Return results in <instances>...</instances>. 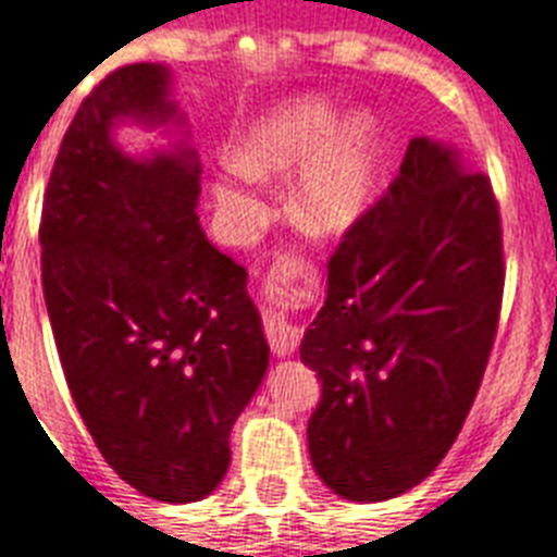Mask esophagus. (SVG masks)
<instances>
[{
	"label": "esophagus",
	"instance_id": "1",
	"mask_svg": "<svg viewBox=\"0 0 557 557\" xmlns=\"http://www.w3.org/2000/svg\"><path fill=\"white\" fill-rule=\"evenodd\" d=\"M265 337H269L271 351H274L277 357L294 355V349L300 346V329L288 323V320H280V318L265 320Z\"/></svg>",
	"mask_w": 557,
	"mask_h": 557
}]
</instances>
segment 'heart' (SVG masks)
Returning a JSON list of instances; mask_svg holds the SVG:
<instances>
[{"instance_id":"obj_1","label":"heart","mask_w":557,"mask_h":557,"mask_svg":"<svg viewBox=\"0 0 557 557\" xmlns=\"http://www.w3.org/2000/svg\"><path fill=\"white\" fill-rule=\"evenodd\" d=\"M311 159L310 163L308 160ZM292 211L311 234H341L372 200L377 183V137L369 116H351L337 131V116L320 99L280 108L251 128L232 180L216 185V208L225 223L248 232L263 216L257 176L292 174Z\"/></svg>"}]
</instances>
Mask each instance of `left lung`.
<instances>
[{
  "label": "left lung",
  "instance_id": "1",
  "mask_svg": "<svg viewBox=\"0 0 557 557\" xmlns=\"http://www.w3.org/2000/svg\"><path fill=\"white\" fill-rule=\"evenodd\" d=\"M504 274L490 176L411 139L395 183L334 248L300 343L323 383L309 455L334 495L374 504L435 472L490 363Z\"/></svg>",
  "mask_w": 557,
  "mask_h": 557
}]
</instances>
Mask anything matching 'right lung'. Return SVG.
Returning <instances> with one entry per match:
<instances>
[{"instance_id":"add662e5","label":"right lung","mask_w":557,"mask_h":557,"mask_svg":"<svg viewBox=\"0 0 557 557\" xmlns=\"http://www.w3.org/2000/svg\"><path fill=\"white\" fill-rule=\"evenodd\" d=\"M169 67H116L83 99L45 188L42 288L62 372L102 458L153 500L223 481L234 420L269 369L246 269L197 216L200 162L134 160L116 120L180 122Z\"/></svg>"}]
</instances>
